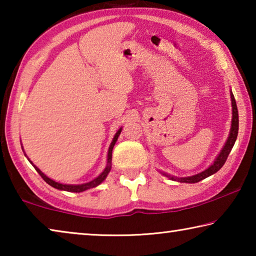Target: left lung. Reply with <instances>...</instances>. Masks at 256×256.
I'll list each match as a JSON object with an SVG mask.
<instances>
[{
	"instance_id": "obj_1",
	"label": "left lung",
	"mask_w": 256,
	"mask_h": 256,
	"mask_svg": "<svg viewBox=\"0 0 256 256\" xmlns=\"http://www.w3.org/2000/svg\"><path fill=\"white\" fill-rule=\"evenodd\" d=\"M230 98H232V128H230V133H229L228 140L226 142V144L222 150V152L219 154L218 157L214 160V162L211 164V166L206 170L204 172H200V174H196L194 176H190V177H172L170 176L172 180H177L180 182V183H198L202 180L206 178V177L211 176L212 174L218 172L220 168H222L226 160L228 158V154H230V151L232 149L234 144H235V141L237 138V134H238V110H237V105H236V100L234 94H230ZM168 176V175H167Z\"/></svg>"
}]
</instances>
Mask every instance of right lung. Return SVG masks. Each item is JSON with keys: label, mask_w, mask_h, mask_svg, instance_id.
I'll return each mask as SVG.
<instances>
[{"label": "right lung", "mask_w": 256, "mask_h": 256, "mask_svg": "<svg viewBox=\"0 0 256 256\" xmlns=\"http://www.w3.org/2000/svg\"><path fill=\"white\" fill-rule=\"evenodd\" d=\"M120 131H122V128H120L118 131V133L115 134L114 140H112V144H110V150H108L107 167L105 168V170H104V172H102V174L97 177V178H94V180L89 182V183L81 184V185H66V184H60V183H58V182H55V180H53L48 178V177H47L46 175L42 174V172H40V170H38V168L34 164V170H37L38 174H40V175L42 176V178L44 180L47 184H50V186H53V188H58V190H68V192H76V193H79V192H84V190H89V188H96L97 185L100 184L106 178V176L108 175V172H110V168H112V164H110V162H112V148H114V146H115V144H116V141H118V136L120 134ZM29 162H30V160H29Z\"/></svg>", "instance_id": "obj_1"}]
</instances>
